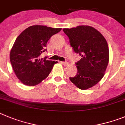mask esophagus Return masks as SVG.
I'll return each mask as SVG.
<instances>
[{
  "instance_id": "1",
  "label": "esophagus",
  "mask_w": 125,
  "mask_h": 125,
  "mask_svg": "<svg viewBox=\"0 0 125 125\" xmlns=\"http://www.w3.org/2000/svg\"><path fill=\"white\" fill-rule=\"evenodd\" d=\"M61 62L62 64L65 65V66H67V65H68V62Z\"/></svg>"
}]
</instances>
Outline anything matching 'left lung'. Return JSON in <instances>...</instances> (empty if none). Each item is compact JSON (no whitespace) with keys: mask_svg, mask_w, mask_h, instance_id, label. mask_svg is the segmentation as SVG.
Returning <instances> with one entry per match:
<instances>
[{"mask_svg":"<svg viewBox=\"0 0 125 125\" xmlns=\"http://www.w3.org/2000/svg\"><path fill=\"white\" fill-rule=\"evenodd\" d=\"M70 45L76 53L82 57L75 63L76 75L70 80L81 90L96 85L104 76L109 61V49L106 39L92 27L81 25L63 29Z\"/></svg>","mask_w":125,"mask_h":125,"instance_id":"8db88e82","label":"left lung"}]
</instances>
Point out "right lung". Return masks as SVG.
Masks as SVG:
<instances>
[{"label":"right lung","instance_id":"obj_1","mask_svg":"<svg viewBox=\"0 0 125 125\" xmlns=\"http://www.w3.org/2000/svg\"><path fill=\"white\" fill-rule=\"evenodd\" d=\"M62 29L43 25H33L24 30L17 37L10 53L12 68L22 83L29 86L37 85L49 76L57 62L40 58L47 51V42Z\"/></svg>","mask_w":125,"mask_h":125}]
</instances>
